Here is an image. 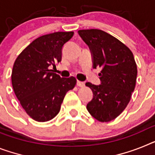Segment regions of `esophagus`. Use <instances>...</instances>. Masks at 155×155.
Returning <instances> with one entry per match:
<instances>
[{
  "label": "esophagus",
  "mask_w": 155,
  "mask_h": 155,
  "mask_svg": "<svg viewBox=\"0 0 155 155\" xmlns=\"http://www.w3.org/2000/svg\"><path fill=\"white\" fill-rule=\"evenodd\" d=\"M76 84H77L78 87H84V85H85L84 82H81V81H77Z\"/></svg>",
  "instance_id": "34e87169"
}]
</instances>
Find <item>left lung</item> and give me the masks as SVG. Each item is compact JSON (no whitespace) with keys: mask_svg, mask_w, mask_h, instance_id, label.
I'll list each match as a JSON object with an SVG mask.
<instances>
[{"mask_svg":"<svg viewBox=\"0 0 155 155\" xmlns=\"http://www.w3.org/2000/svg\"><path fill=\"white\" fill-rule=\"evenodd\" d=\"M78 33L91 50L93 68H101V84L86 83L93 92L87 109L97 120L110 121L128 106L136 87L137 67L134 56L124 44L105 31L80 30Z\"/></svg>","mask_w":155,"mask_h":155,"instance_id":"8db88e82","label":"left lung"}]
</instances>
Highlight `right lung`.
<instances>
[{"label":"right lung","instance_id":"1","mask_svg":"<svg viewBox=\"0 0 155 155\" xmlns=\"http://www.w3.org/2000/svg\"><path fill=\"white\" fill-rule=\"evenodd\" d=\"M74 32H55L34 40L18 56L12 72V84L22 107L32 119L45 122L59 113L64 97L73 89V76L61 78L49 66L61 61L62 48Z\"/></svg>","mask_w":155,"mask_h":155}]
</instances>
